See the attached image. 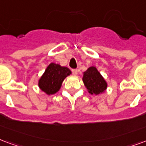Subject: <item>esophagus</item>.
Returning a JSON list of instances; mask_svg holds the SVG:
<instances>
[{"instance_id": "esophagus-1", "label": "esophagus", "mask_w": 146, "mask_h": 146, "mask_svg": "<svg viewBox=\"0 0 146 146\" xmlns=\"http://www.w3.org/2000/svg\"><path fill=\"white\" fill-rule=\"evenodd\" d=\"M72 73H73V75H77V73H78V71H77V70H72Z\"/></svg>"}]
</instances>
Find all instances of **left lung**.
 I'll list each match as a JSON object with an SVG mask.
<instances>
[{
	"instance_id": "obj_1",
	"label": "left lung",
	"mask_w": 146,
	"mask_h": 146,
	"mask_svg": "<svg viewBox=\"0 0 146 146\" xmlns=\"http://www.w3.org/2000/svg\"><path fill=\"white\" fill-rule=\"evenodd\" d=\"M83 82L90 94H100L107 89L108 84L95 66L88 68L84 73Z\"/></svg>"
}]
</instances>
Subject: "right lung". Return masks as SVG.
I'll list each match as a JSON object with an SVG mask.
<instances>
[{
    "instance_id": "1",
    "label": "right lung",
    "mask_w": 146,
    "mask_h": 146,
    "mask_svg": "<svg viewBox=\"0 0 146 146\" xmlns=\"http://www.w3.org/2000/svg\"><path fill=\"white\" fill-rule=\"evenodd\" d=\"M70 74L69 68L52 62L39 79L38 87L46 94H54L59 91L64 79Z\"/></svg>"
}]
</instances>
